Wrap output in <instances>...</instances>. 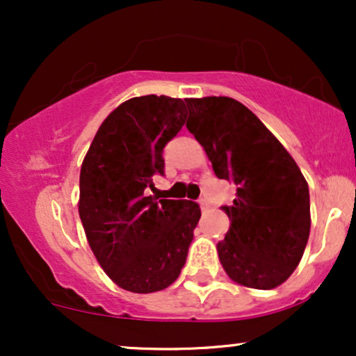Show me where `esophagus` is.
I'll use <instances>...</instances> for the list:
<instances>
[{
    "instance_id": "1",
    "label": "esophagus",
    "mask_w": 356,
    "mask_h": 356,
    "mask_svg": "<svg viewBox=\"0 0 356 356\" xmlns=\"http://www.w3.org/2000/svg\"><path fill=\"white\" fill-rule=\"evenodd\" d=\"M199 204H201V209H202V211H207V207H209V202H207L206 197L199 199Z\"/></svg>"
}]
</instances>
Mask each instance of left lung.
Wrapping results in <instances>:
<instances>
[{
    "label": "left lung",
    "instance_id": "obj_1",
    "mask_svg": "<svg viewBox=\"0 0 356 356\" xmlns=\"http://www.w3.org/2000/svg\"><path fill=\"white\" fill-rule=\"evenodd\" d=\"M187 130L219 179L236 186L219 261L236 283L273 289L293 275L309 226V191L300 167L263 122L229 97L186 99Z\"/></svg>",
    "mask_w": 356,
    "mask_h": 356
}]
</instances>
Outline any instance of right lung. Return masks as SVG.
<instances>
[{
    "label": "right lung",
    "instance_id": "right-lung-1",
    "mask_svg": "<svg viewBox=\"0 0 356 356\" xmlns=\"http://www.w3.org/2000/svg\"><path fill=\"white\" fill-rule=\"evenodd\" d=\"M186 117L181 99L127 100L105 118L81 164L85 234L104 271L127 291L165 289L186 264L201 207L147 195L155 175H164L162 152Z\"/></svg>",
    "mask_w": 356,
    "mask_h": 356
}]
</instances>
